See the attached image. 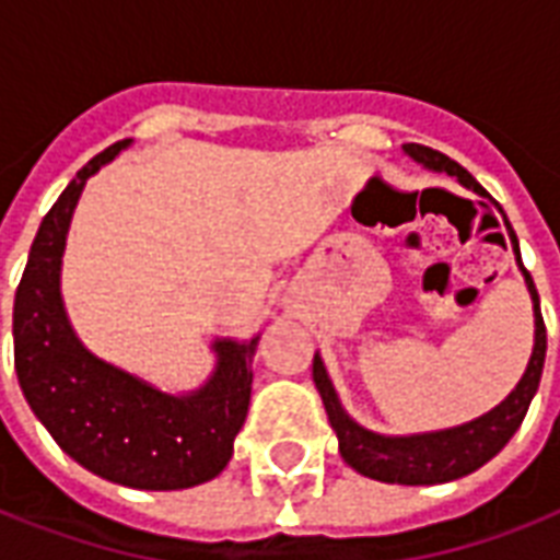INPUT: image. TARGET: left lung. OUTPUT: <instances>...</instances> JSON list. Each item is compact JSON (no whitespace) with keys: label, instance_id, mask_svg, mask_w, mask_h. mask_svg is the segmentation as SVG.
Segmentation results:
<instances>
[{"label":"left lung","instance_id":"1","mask_svg":"<svg viewBox=\"0 0 560 560\" xmlns=\"http://www.w3.org/2000/svg\"><path fill=\"white\" fill-rule=\"evenodd\" d=\"M402 151H406L415 163H423V166L432 168V172H446V175H453L458 184L467 186V189H474L476 195H488L467 168H462L456 160H450L446 154H441V151L418 145V142L402 145ZM488 198H491V195H488ZM505 228H509L511 245H514V257H517V266L520 271H523V277H526L528 294H532V310H535V348H532V359H528L526 374L520 376L517 388H514L497 409H491L488 415H482V418H476L470 420V423H462V427L453 429L420 432V435H380V432H371V429L359 427L357 420L341 409L339 394H336V388L329 383L327 368H324L320 357L315 353V359H312V380H315V388H318L320 400H324V409H327L329 427L336 429V435H339L341 458H345L357 474L388 485L453 482V479H462V476L479 470L485 462H491L502 446L509 444L511 435L520 429V423L526 418L528 402H532L537 385H540V374H544L546 327L544 315H540V298H537L535 280H532V275L523 268V259H520L517 236L511 233L509 221H505Z\"/></svg>","mask_w":560,"mask_h":560}]
</instances>
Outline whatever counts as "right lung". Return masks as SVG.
I'll use <instances>...</instances> for the list:
<instances>
[{"mask_svg": "<svg viewBox=\"0 0 560 560\" xmlns=\"http://www.w3.org/2000/svg\"><path fill=\"white\" fill-rule=\"evenodd\" d=\"M131 140L95 154L46 212L14 298V368L25 400L58 446L90 474L140 491H180L228 467L248 418L250 341L215 339L201 388L166 394L81 345L60 298V262L81 189Z\"/></svg>", "mask_w": 560, "mask_h": 560, "instance_id": "add662e5", "label": "right lung"}]
</instances>
